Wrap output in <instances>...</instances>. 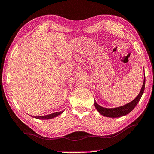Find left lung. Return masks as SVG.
Here are the masks:
<instances>
[{"label": "left lung", "mask_w": 154, "mask_h": 154, "mask_svg": "<svg viewBox=\"0 0 154 154\" xmlns=\"http://www.w3.org/2000/svg\"><path fill=\"white\" fill-rule=\"evenodd\" d=\"M145 76L144 73V80H143V83L141 87V89L140 90V92L137 96L131 102L126 104V105H122L118 107L115 108H105L103 106L99 105L94 100V106L96 109V110L100 115L103 116L108 117V118H119V117H122L130 113L134 108L136 106V105L139 102L140 98L143 95V92H144L145 90Z\"/></svg>", "instance_id": "left-lung-1"}]
</instances>
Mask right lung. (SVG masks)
Instances as JSON below:
<instances>
[{"instance_id": "right-lung-1", "label": "right lung", "mask_w": 154, "mask_h": 154, "mask_svg": "<svg viewBox=\"0 0 154 154\" xmlns=\"http://www.w3.org/2000/svg\"><path fill=\"white\" fill-rule=\"evenodd\" d=\"M64 111H60V112H56V113H53L49 115H46V116H30L32 118H35L38 119H49L56 118V117L58 116L59 115L62 114L63 113Z\"/></svg>"}]
</instances>
